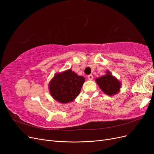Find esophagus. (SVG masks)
<instances>
[{"instance_id": "esophagus-1", "label": "esophagus", "mask_w": 154, "mask_h": 154, "mask_svg": "<svg viewBox=\"0 0 154 154\" xmlns=\"http://www.w3.org/2000/svg\"><path fill=\"white\" fill-rule=\"evenodd\" d=\"M87 78H88V80H92V79H93V76L91 75V74H90V75H88Z\"/></svg>"}]
</instances>
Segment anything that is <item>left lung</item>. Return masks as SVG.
I'll list each match as a JSON object with an SVG mask.
<instances>
[{"instance_id": "8db88e82", "label": "left lung", "mask_w": 154, "mask_h": 154, "mask_svg": "<svg viewBox=\"0 0 154 154\" xmlns=\"http://www.w3.org/2000/svg\"><path fill=\"white\" fill-rule=\"evenodd\" d=\"M96 82L105 94L114 96L119 92L122 83L114 76L109 70L106 71L105 75L96 79Z\"/></svg>"}]
</instances>
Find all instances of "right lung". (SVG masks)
<instances>
[{
  "label": "right lung",
  "instance_id": "1",
  "mask_svg": "<svg viewBox=\"0 0 154 154\" xmlns=\"http://www.w3.org/2000/svg\"><path fill=\"white\" fill-rule=\"evenodd\" d=\"M85 81L71 69L56 73L48 85L51 96L61 103H71L80 94Z\"/></svg>",
  "mask_w": 154,
  "mask_h": 154
}]
</instances>
